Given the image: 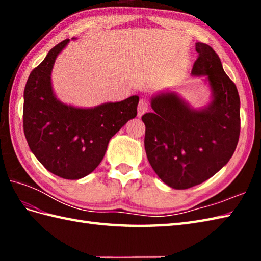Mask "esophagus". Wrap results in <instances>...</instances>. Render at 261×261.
Listing matches in <instances>:
<instances>
[{
  "instance_id": "esophagus-1",
  "label": "esophagus",
  "mask_w": 261,
  "mask_h": 261,
  "mask_svg": "<svg viewBox=\"0 0 261 261\" xmlns=\"http://www.w3.org/2000/svg\"><path fill=\"white\" fill-rule=\"evenodd\" d=\"M148 110V102L146 99L141 98L139 104H138V116H141L143 115V113H146Z\"/></svg>"
}]
</instances>
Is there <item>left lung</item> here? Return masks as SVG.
<instances>
[{
	"label": "left lung",
	"mask_w": 261,
	"mask_h": 261,
	"mask_svg": "<svg viewBox=\"0 0 261 261\" xmlns=\"http://www.w3.org/2000/svg\"><path fill=\"white\" fill-rule=\"evenodd\" d=\"M192 75L203 76L211 101L194 109L176 92L151 97L153 112L142 115L145 149L154 173L166 185L186 190L207 180L228 164L240 136L237 86L210 46L196 42Z\"/></svg>",
	"instance_id": "8db88e82"
}]
</instances>
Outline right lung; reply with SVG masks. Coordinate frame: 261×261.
<instances>
[{
    "instance_id": "add662e5",
    "label": "right lung",
    "mask_w": 261,
    "mask_h": 261,
    "mask_svg": "<svg viewBox=\"0 0 261 261\" xmlns=\"http://www.w3.org/2000/svg\"><path fill=\"white\" fill-rule=\"evenodd\" d=\"M68 42L66 39L55 46L30 73L23 94V131L30 150L43 167L62 178L80 179L102 162L111 138L136 118L139 96L94 108L59 101L53 90L51 71Z\"/></svg>"
}]
</instances>
